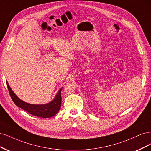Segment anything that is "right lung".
Returning a JSON list of instances; mask_svg holds the SVG:
<instances>
[{"mask_svg":"<svg viewBox=\"0 0 151 151\" xmlns=\"http://www.w3.org/2000/svg\"><path fill=\"white\" fill-rule=\"evenodd\" d=\"M6 82L9 94H10L14 103L19 107L27 111L28 113L32 114V115L41 118H50L55 116L60 110L61 105V92L63 88H61L58 91L55 99L45 104L36 105L29 104L21 100L12 90L7 81H6Z\"/></svg>","mask_w":151,"mask_h":151,"instance_id":"1","label":"right lung"}]
</instances>
